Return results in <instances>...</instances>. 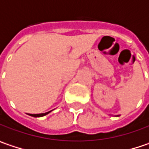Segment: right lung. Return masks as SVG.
<instances>
[{"label": "right lung", "instance_id": "add662e5", "mask_svg": "<svg viewBox=\"0 0 149 149\" xmlns=\"http://www.w3.org/2000/svg\"><path fill=\"white\" fill-rule=\"evenodd\" d=\"M51 111L47 112V113H36V114H29L30 116H33V117H42V116H45L47 115V113H49Z\"/></svg>", "mask_w": 149, "mask_h": 149}]
</instances>
